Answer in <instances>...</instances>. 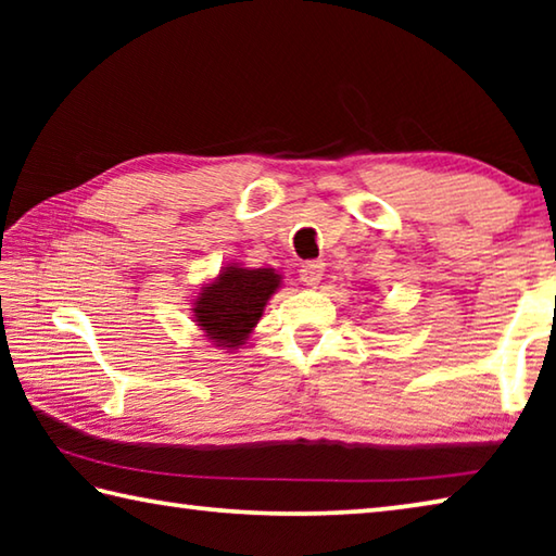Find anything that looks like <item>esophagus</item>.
I'll return each instance as SVG.
<instances>
[{"label":"esophagus","mask_w":556,"mask_h":556,"mask_svg":"<svg viewBox=\"0 0 556 556\" xmlns=\"http://www.w3.org/2000/svg\"><path fill=\"white\" fill-rule=\"evenodd\" d=\"M324 269H326L324 262H318V260L306 262V265L299 269V277H301V281H304L306 287H316L318 281L324 279Z\"/></svg>","instance_id":"obj_1"}]
</instances>
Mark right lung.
<instances>
[{"instance_id":"obj_1","label":"right lung","mask_w":556,"mask_h":556,"mask_svg":"<svg viewBox=\"0 0 556 556\" xmlns=\"http://www.w3.org/2000/svg\"><path fill=\"white\" fill-rule=\"evenodd\" d=\"M279 285L281 275L275 269H250L230 262L193 299V321L215 348L230 353L255 331Z\"/></svg>"}]
</instances>
